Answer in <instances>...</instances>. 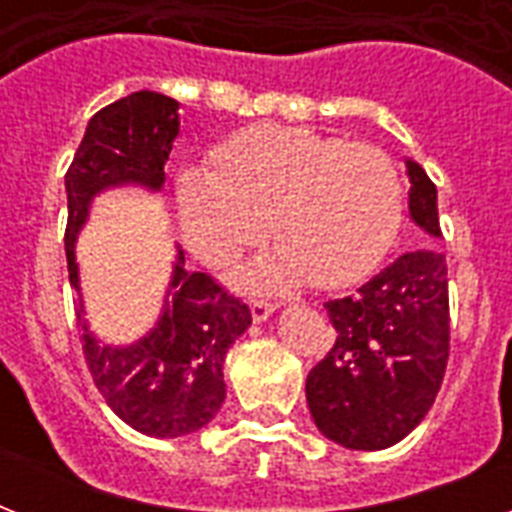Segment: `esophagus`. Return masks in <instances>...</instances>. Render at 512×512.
Returning <instances> with one entry per match:
<instances>
[{"label":"esophagus","instance_id":"esophagus-1","mask_svg":"<svg viewBox=\"0 0 512 512\" xmlns=\"http://www.w3.org/2000/svg\"><path fill=\"white\" fill-rule=\"evenodd\" d=\"M249 308H252V319L265 321L273 311H276V303H271V300H263V297H252V300H249Z\"/></svg>","mask_w":512,"mask_h":512}]
</instances>
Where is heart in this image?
<instances>
[{
    "instance_id": "1",
    "label": "heart",
    "mask_w": 512,
    "mask_h": 512,
    "mask_svg": "<svg viewBox=\"0 0 512 512\" xmlns=\"http://www.w3.org/2000/svg\"><path fill=\"white\" fill-rule=\"evenodd\" d=\"M193 252L220 265L268 233L281 247L241 273L249 284L308 279L335 289L388 255L404 212V183L382 148L297 127H252L217 148L212 172L177 183Z\"/></svg>"
}]
</instances>
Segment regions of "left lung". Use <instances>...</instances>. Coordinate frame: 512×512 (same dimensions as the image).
<instances>
[{"label":"left lung","mask_w":512,"mask_h":512,"mask_svg":"<svg viewBox=\"0 0 512 512\" xmlns=\"http://www.w3.org/2000/svg\"><path fill=\"white\" fill-rule=\"evenodd\" d=\"M409 215L441 236L436 185L417 162ZM335 342L305 380L316 428L345 449H388L430 412L449 361V279L436 247L406 252L356 295L324 303Z\"/></svg>","instance_id":"left-lung-1"}]
</instances>
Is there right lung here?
<instances>
[{
	"instance_id": "add662e5",
	"label": "right lung",
	"mask_w": 512,
	"mask_h": 512,
	"mask_svg": "<svg viewBox=\"0 0 512 512\" xmlns=\"http://www.w3.org/2000/svg\"><path fill=\"white\" fill-rule=\"evenodd\" d=\"M177 130V100L151 90L132 92L90 119L66 172V257L74 292V241L92 196L124 183L162 188ZM183 263L177 252L170 297L154 332L127 348L100 345L82 319V297L74 300L84 361L100 396L130 428L156 438L185 436L215 417L225 401V353L252 324L241 297L209 273L185 271Z\"/></svg>"
}]
</instances>
